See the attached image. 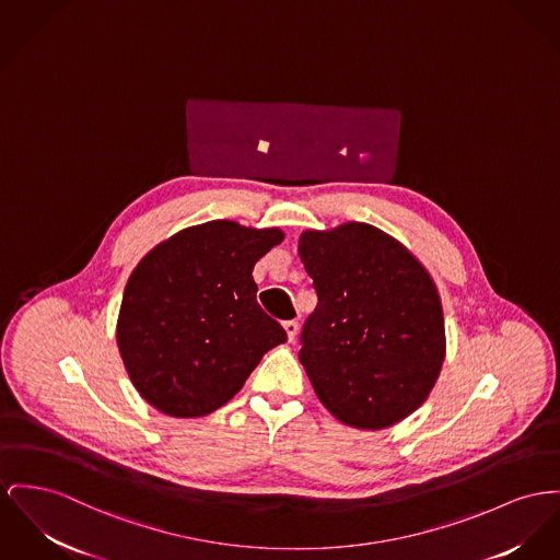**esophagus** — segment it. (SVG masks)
Returning <instances> with one entry per match:
<instances>
[{
	"label": "esophagus",
	"instance_id": "obj_1",
	"mask_svg": "<svg viewBox=\"0 0 560 560\" xmlns=\"http://www.w3.org/2000/svg\"><path fill=\"white\" fill-rule=\"evenodd\" d=\"M284 331H287V336H289V341H293L299 331L298 320H284Z\"/></svg>",
	"mask_w": 560,
	"mask_h": 560
}]
</instances>
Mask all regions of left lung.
<instances>
[{"instance_id": "obj_1", "label": "left lung", "mask_w": 560, "mask_h": 560, "mask_svg": "<svg viewBox=\"0 0 560 560\" xmlns=\"http://www.w3.org/2000/svg\"><path fill=\"white\" fill-rule=\"evenodd\" d=\"M299 257L316 291L299 361L341 422L386 429L431 393L446 350L438 289L408 248L372 224L305 231Z\"/></svg>"}]
</instances>
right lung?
Segmentation results:
<instances>
[{
	"label": "right lung",
	"mask_w": 560,
	"mask_h": 560,
	"mask_svg": "<svg viewBox=\"0 0 560 560\" xmlns=\"http://www.w3.org/2000/svg\"><path fill=\"white\" fill-rule=\"evenodd\" d=\"M280 229L212 221L185 229L138 262L120 303L116 341L138 393L156 410L195 418L219 410L287 341L257 303L255 262Z\"/></svg>",
	"instance_id": "add662e5"
}]
</instances>
